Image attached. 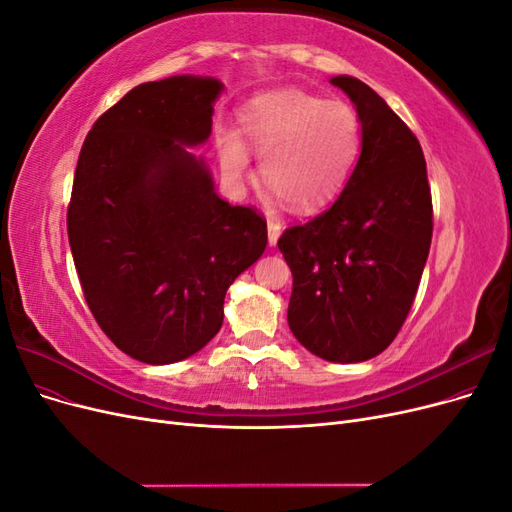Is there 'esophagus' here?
Returning <instances> with one entry per match:
<instances>
[{
	"instance_id": "obj_1",
	"label": "esophagus",
	"mask_w": 512,
	"mask_h": 512,
	"mask_svg": "<svg viewBox=\"0 0 512 512\" xmlns=\"http://www.w3.org/2000/svg\"><path fill=\"white\" fill-rule=\"evenodd\" d=\"M267 228H269V245L275 247V245H277V239H280V235H282V226H280V222L269 220V222H267Z\"/></svg>"
}]
</instances>
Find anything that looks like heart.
<instances>
[{
	"label": "heart",
	"instance_id": "1",
	"mask_svg": "<svg viewBox=\"0 0 512 512\" xmlns=\"http://www.w3.org/2000/svg\"><path fill=\"white\" fill-rule=\"evenodd\" d=\"M235 130H218L220 168L241 185L260 153V175L275 198L301 213L318 211L342 194L361 153V123L342 100L303 89H275L247 100Z\"/></svg>",
	"mask_w": 512,
	"mask_h": 512
}]
</instances>
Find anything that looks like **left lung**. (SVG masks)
I'll use <instances>...</instances> for the list:
<instances>
[{
    "instance_id": "8db88e82",
    "label": "left lung",
    "mask_w": 512,
    "mask_h": 512,
    "mask_svg": "<svg viewBox=\"0 0 512 512\" xmlns=\"http://www.w3.org/2000/svg\"><path fill=\"white\" fill-rule=\"evenodd\" d=\"M361 123V156L318 218L284 230L292 271L288 327L331 363H363L404 324L431 245V192L421 143L374 89L333 76Z\"/></svg>"
}]
</instances>
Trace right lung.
Returning <instances> with one entry per match:
<instances>
[{"label":"right lung","mask_w":512,"mask_h":512,"mask_svg":"<svg viewBox=\"0 0 512 512\" xmlns=\"http://www.w3.org/2000/svg\"><path fill=\"white\" fill-rule=\"evenodd\" d=\"M224 83L177 74L130 89L87 134L68 239L91 314L132 359L170 365L218 335L230 284L267 222L215 194L205 158Z\"/></svg>","instance_id":"add662e5"}]
</instances>
